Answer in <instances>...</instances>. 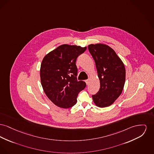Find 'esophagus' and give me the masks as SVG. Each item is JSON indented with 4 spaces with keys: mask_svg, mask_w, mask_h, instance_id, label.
Returning <instances> with one entry per match:
<instances>
[{
    "mask_svg": "<svg viewBox=\"0 0 154 154\" xmlns=\"http://www.w3.org/2000/svg\"><path fill=\"white\" fill-rule=\"evenodd\" d=\"M85 83H86V84H87V85H88V83H89V81H88V80H85Z\"/></svg>",
    "mask_w": 154,
    "mask_h": 154,
    "instance_id": "esophagus-1",
    "label": "esophagus"
}]
</instances>
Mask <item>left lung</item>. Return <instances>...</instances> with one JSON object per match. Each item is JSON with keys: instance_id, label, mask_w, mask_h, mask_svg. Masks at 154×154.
<instances>
[{"instance_id": "obj_1", "label": "left lung", "mask_w": 154, "mask_h": 154, "mask_svg": "<svg viewBox=\"0 0 154 154\" xmlns=\"http://www.w3.org/2000/svg\"><path fill=\"white\" fill-rule=\"evenodd\" d=\"M88 48L95 62L100 81V90L92 95V99L98 107L109 106L117 100L123 90L126 80L125 65L109 46L91 44Z\"/></svg>"}]
</instances>
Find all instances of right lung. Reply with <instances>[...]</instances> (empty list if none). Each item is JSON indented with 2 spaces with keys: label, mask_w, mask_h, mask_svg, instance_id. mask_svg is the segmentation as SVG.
I'll return each mask as SVG.
<instances>
[{
  "label": "right lung",
  "mask_w": 154,
  "mask_h": 154,
  "mask_svg": "<svg viewBox=\"0 0 154 154\" xmlns=\"http://www.w3.org/2000/svg\"><path fill=\"white\" fill-rule=\"evenodd\" d=\"M87 47L64 44L46 54L40 69L41 84L46 96L54 105L69 108L77 103L79 93L86 87L77 80V57Z\"/></svg>",
  "instance_id": "1"
}]
</instances>
